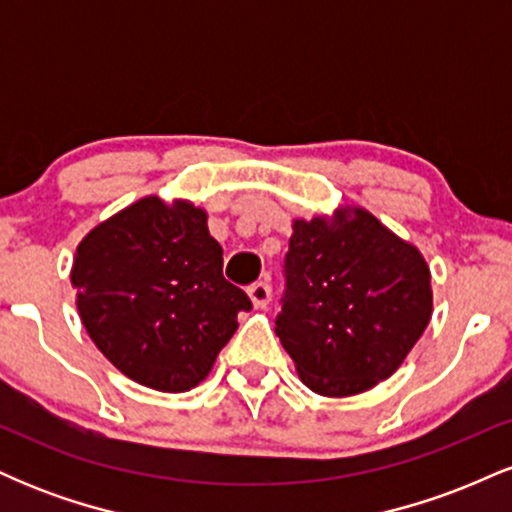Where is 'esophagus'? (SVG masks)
<instances>
[{"label":"esophagus","mask_w":512,"mask_h":512,"mask_svg":"<svg viewBox=\"0 0 512 512\" xmlns=\"http://www.w3.org/2000/svg\"><path fill=\"white\" fill-rule=\"evenodd\" d=\"M248 296L255 308H267V303L272 301V286L267 281H257V284H252L248 289Z\"/></svg>","instance_id":"34e87169"}]
</instances>
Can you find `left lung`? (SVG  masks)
Here are the masks:
<instances>
[{
    "label": "left lung",
    "instance_id": "obj_1",
    "mask_svg": "<svg viewBox=\"0 0 512 512\" xmlns=\"http://www.w3.org/2000/svg\"><path fill=\"white\" fill-rule=\"evenodd\" d=\"M276 337L310 390L349 397L390 378L431 320L421 252L366 209L293 221Z\"/></svg>",
    "mask_w": 512,
    "mask_h": 512
}]
</instances>
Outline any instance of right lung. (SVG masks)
<instances>
[{
  "instance_id": "add662e5",
  "label": "right lung",
  "mask_w": 512,
  "mask_h": 512,
  "mask_svg": "<svg viewBox=\"0 0 512 512\" xmlns=\"http://www.w3.org/2000/svg\"><path fill=\"white\" fill-rule=\"evenodd\" d=\"M76 308L88 337L134 383L187 392L202 383L252 303L223 279L207 211L144 197L76 248Z\"/></svg>"
}]
</instances>
